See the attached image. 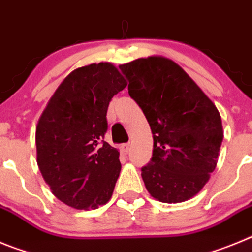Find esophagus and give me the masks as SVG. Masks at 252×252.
I'll list each match as a JSON object with an SVG mask.
<instances>
[{
  "instance_id": "1",
  "label": "esophagus",
  "mask_w": 252,
  "mask_h": 252,
  "mask_svg": "<svg viewBox=\"0 0 252 252\" xmlns=\"http://www.w3.org/2000/svg\"><path fill=\"white\" fill-rule=\"evenodd\" d=\"M130 148H131L130 144H122V145H121V151L124 154H128V151H130Z\"/></svg>"
}]
</instances>
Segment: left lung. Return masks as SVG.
<instances>
[{
  "instance_id": "1",
  "label": "left lung",
  "mask_w": 252,
  "mask_h": 252,
  "mask_svg": "<svg viewBox=\"0 0 252 252\" xmlns=\"http://www.w3.org/2000/svg\"><path fill=\"white\" fill-rule=\"evenodd\" d=\"M120 69L153 132V158L141 169L148 192L162 203L188 201L217 165L223 140L217 107L169 58H139Z\"/></svg>"
}]
</instances>
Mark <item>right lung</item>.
<instances>
[{
  "instance_id": "add662e5",
  "label": "right lung",
  "mask_w": 252,
  "mask_h": 252,
  "mask_svg": "<svg viewBox=\"0 0 252 252\" xmlns=\"http://www.w3.org/2000/svg\"><path fill=\"white\" fill-rule=\"evenodd\" d=\"M127 86L108 62L69 73L51 95L36 126V161L51 193L75 209H95L112 197L120 153L103 140L107 108Z\"/></svg>"
}]
</instances>
